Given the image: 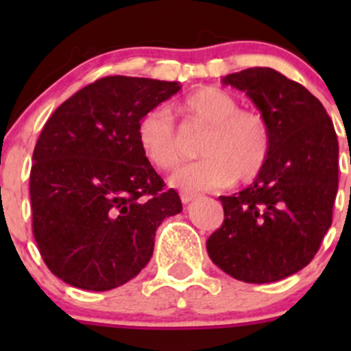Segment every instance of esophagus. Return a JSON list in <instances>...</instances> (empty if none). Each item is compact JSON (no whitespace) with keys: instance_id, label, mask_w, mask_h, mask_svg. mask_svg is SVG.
<instances>
[{"instance_id":"obj_1","label":"esophagus","mask_w":351,"mask_h":351,"mask_svg":"<svg viewBox=\"0 0 351 351\" xmlns=\"http://www.w3.org/2000/svg\"><path fill=\"white\" fill-rule=\"evenodd\" d=\"M180 198H182L183 204H190V202H192L193 198H197V193H193V192H182V193H180Z\"/></svg>"}]
</instances>
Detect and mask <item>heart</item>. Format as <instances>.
<instances>
[{
  "label": "heart",
  "instance_id": "b5f03b06",
  "mask_svg": "<svg viewBox=\"0 0 351 351\" xmlns=\"http://www.w3.org/2000/svg\"><path fill=\"white\" fill-rule=\"evenodd\" d=\"M186 122L207 127L202 137L198 161L180 168L171 185L185 192L219 190L238 182H253L268 161L271 151V129L256 110L239 108L229 91L217 86H202L190 91L173 105ZM137 143L151 165L173 169L182 161L175 119L166 108H153L137 123Z\"/></svg>",
  "mask_w": 351,
  "mask_h": 351
}]
</instances>
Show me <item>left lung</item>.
<instances>
[{
	"label": "left lung",
	"mask_w": 351,
	"mask_h": 351,
	"mask_svg": "<svg viewBox=\"0 0 351 351\" xmlns=\"http://www.w3.org/2000/svg\"><path fill=\"white\" fill-rule=\"evenodd\" d=\"M253 100L271 129V151L243 192L219 197L224 222L207 239L210 260L247 284L290 277L313 261L331 228L338 137L323 104L271 67L222 80Z\"/></svg>",
	"instance_id": "left-lung-1"
}]
</instances>
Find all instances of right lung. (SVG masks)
<instances>
[{
	"label": "right lung",
	"instance_id": "right-lung-1",
	"mask_svg": "<svg viewBox=\"0 0 351 351\" xmlns=\"http://www.w3.org/2000/svg\"><path fill=\"white\" fill-rule=\"evenodd\" d=\"M178 90L176 81L107 76L45 122L32 156V229L66 284L123 285L149 263L159 224L182 212L137 143L141 117Z\"/></svg>",
	"mask_w": 351,
	"mask_h": 351
}]
</instances>
